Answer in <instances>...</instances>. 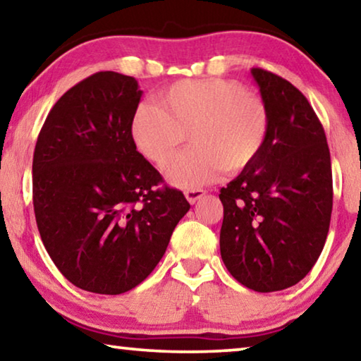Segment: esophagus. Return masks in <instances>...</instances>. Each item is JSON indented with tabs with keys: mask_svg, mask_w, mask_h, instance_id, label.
Returning <instances> with one entry per match:
<instances>
[{
	"mask_svg": "<svg viewBox=\"0 0 361 361\" xmlns=\"http://www.w3.org/2000/svg\"><path fill=\"white\" fill-rule=\"evenodd\" d=\"M205 196V191L204 190H188V191H185V197H186V201L190 202V204H196L199 199H202Z\"/></svg>",
	"mask_w": 361,
	"mask_h": 361,
	"instance_id": "34e87169",
	"label": "esophagus"
}]
</instances>
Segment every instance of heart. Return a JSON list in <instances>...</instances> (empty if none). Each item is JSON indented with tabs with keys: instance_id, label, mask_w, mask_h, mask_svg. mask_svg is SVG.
<instances>
[{
	"instance_id": "1",
	"label": "heart",
	"mask_w": 361,
	"mask_h": 361,
	"mask_svg": "<svg viewBox=\"0 0 361 361\" xmlns=\"http://www.w3.org/2000/svg\"><path fill=\"white\" fill-rule=\"evenodd\" d=\"M270 117L265 102L225 78L181 80L159 91L156 104H141L131 117V140L141 156L165 165L186 141L194 145L165 169L171 185L196 188L223 169H247L263 149Z\"/></svg>"
}]
</instances>
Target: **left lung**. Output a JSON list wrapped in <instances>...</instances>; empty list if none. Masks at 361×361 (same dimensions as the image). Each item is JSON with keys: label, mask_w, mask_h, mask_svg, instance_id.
Here are the masks:
<instances>
[{"label": "left lung", "mask_w": 361, "mask_h": 361, "mask_svg": "<svg viewBox=\"0 0 361 361\" xmlns=\"http://www.w3.org/2000/svg\"><path fill=\"white\" fill-rule=\"evenodd\" d=\"M270 127L259 157L221 188L220 252L245 288L274 293L304 279L324 247L333 173L323 125L288 80L250 68Z\"/></svg>", "instance_id": "8db88e82"}]
</instances>
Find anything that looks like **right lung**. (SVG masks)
Listing matches in <instances>:
<instances>
[{"instance_id":"right-lung-1","label":"right lung","mask_w":361,"mask_h":361,"mask_svg":"<svg viewBox=\"0 0 361 361\" xmlns=\"http://www.w3.org/2000/svg\"><path fill=\"white\" fill-rule=\"evenodd\" d=\"M133 77L98 72L61 96L33 152V209L51 260L77 288L117 295L149 276L190 210L136 151Z\"/></svg>"}]
</instances>
